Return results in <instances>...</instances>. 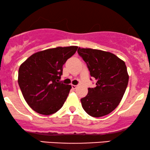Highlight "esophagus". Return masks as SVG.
Segmentation results:
<instances>
[{"label": "esophagus", "instance_id": "1", "mask_svg": "<svg viewBox=\"0 0 150 150\" xmlns=\"http://www.w3.org/2000/svg\"><path fill=\"white\" fill-rule=\"evenodd\" d=\"M78 86H79V85H71V87H72V89H76V88L78 87Z\"/></svg>", "mask_w": 150, "mask_h": 150}]
</instances>
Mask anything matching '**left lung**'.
Returning <instances> with one entry per match:
<instances>
[{"label":"left lung","mask_w":150,"mask_h":150,"mask_svg":"<svg viewBox=\"0 0 150 150\" xmlns=\"http://www.w3.org/2000/svg\"><path fill=\"white\" fill-rule=\"evenodd\" d=\"M78 53L97 81L94 88L81 100L85 112L94 117L109 114L120 103L128 86L129 76L125 62L111 52L91 48L78 49Z\"/></svg>","instance_id":"1"}]
</instances>
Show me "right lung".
<instances>
[{
	"label": "right lung",
	"mask_w": 150,
	"mask_h": 150,
	"mask_svg": "<svg viewBox=\"0 0 150 150\" xmlns=\"http://www.w3.org/2000/svg\"><path fill=\"white\" fill-rule=\"evenodd\" d=\"M77 49L71 46L40 51L20 65L18 84L26 103L35 111L49 115L62 107L71 89L70 85L59 82L63 65Z\"/></svg>",
	"instance_id": "add662e5"
}]
</instances>
